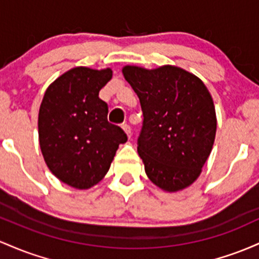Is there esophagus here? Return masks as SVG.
<instances>
[{
	"instance_id": "esophagus-1",
	"label": "esophagus",
	"mask_w": 259,
	"mask_h": 259,
	"mask_svg": "<svg viewBox=\"0 0 259 259\" xmlns=\"http://www.w3.org/2000/svg\"><path fill=\"white\" fill-rule=\"evenodd\" d=\"M122 128H123L124 133H126V135H127V137L131 138V136H132V133H131V127L128 126V124H124V126L122 127Z\"/></svg>"
}]
</instances>
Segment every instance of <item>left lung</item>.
<instances>
[{"label": "left lung", "instance_id": "1", "mask_svg": "<svg viewBox=\"0 0 259 259\" xmlns=\"http://www.w3.org/2000/svg\"><path fill=\"white\" fill-rule=\"evenodd\" d=\"M122 73L143 111L137 149L145 174L162 191L185 190L198 179L215 139L210 93L197 75L181 67L124 66Z\"/></svg>", "mask_w": 259, "mask_h": 259}]
</instances>
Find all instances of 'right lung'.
<instances>
[{
    "mask_svg": "<svg viewBox=\"0 0 259 259\" xmlns=\"http://www.w3.org/2000/svg\"><path fill=\"white\" fill-rule=\"evenodd\" d=\"M111 78V68L74 67L48 87L40 105L44 160L60 181L77 190L99 184L127 141L120 127L107 122V105L99 98Z\"/></svg>",
    "mask_w": 259,
    "mask_h": 259,
    "instance_id": "obj_1",
    "label": "right lung"
}]
</instances>
